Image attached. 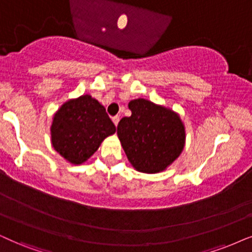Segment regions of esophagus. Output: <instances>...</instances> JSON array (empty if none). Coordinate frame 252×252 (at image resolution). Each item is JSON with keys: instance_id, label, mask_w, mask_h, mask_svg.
Wrapping results in <instances>:
<instances>
[{"instance_id": "34e87169", "label": "esophagus", "mask_w": 252, "mask_h": 252, "mask_svg": "<svg viewBox=\"0 0 252 252\" xmlns=\"http://www.w3.org/2000/svg\"><path fill=\"white\" fill-rule=\"evenodd\" d=\"M112 122H113L114 125H116V126H118V123H119V117H118V116L113 117V118H112Z\"/></svg>"}]
</instances>
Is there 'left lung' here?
Masks as SVG:
<instances>
[{"label":"left lung","mask_w":252,"mask_h":252,"mask_svg":"<svg viewBox=\"0 0 252 252\" xmlns=\"http://www.w3.org/2000/svg\"><path fill=\"white\" fill-rule=\"evenodd\" d=\"M130 117H124L117 134L133 168L145 174L164 171L185 146V127L175 111L145 98L128 103Z\"/></svg>","instance_id":"8db88e82"}]
</instances>
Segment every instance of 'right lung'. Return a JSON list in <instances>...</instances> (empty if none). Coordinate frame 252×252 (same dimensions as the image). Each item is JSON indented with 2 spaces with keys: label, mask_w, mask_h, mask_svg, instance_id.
Instances as JSON below:
<instances>
[{
  "label": "right lung",
  "mask_w": 252,
  "mask_h": 252,
  "mask_svg": "<svg viewBox=\"0 0 252 252\" xmlns=\"http://www.w3.org/2000/svg\"><path fill=\"white\" fill-rule=\"evenodd\" d=\"M116 133V126L105 107L83 94L67 100L54 113L51 126L53 148L71 164H82L97 152L107 136Z\"/></svg>",
  "instance_id": "1"
}]
</instances>
